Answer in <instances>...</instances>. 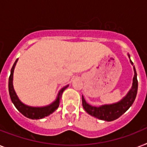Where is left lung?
<instances>
[{
    "mask_svg": "<svg viewBox=\"0 0 147 147\" xmlns=\"http://www.w3.org/2000/svg\"><path fill=\"white\" fill-rule=\"evenodd\" d=\"M131 63L133 65L131 60ZM134 76L133 78L132 88L125 98L122 99L120 102L114 103V104L104 105L102 107H91L88 103H87L82 96V105H83L84 110L92 116L108 121L115 120L122 114H124L133 104L137 96V93H138V82L137 78V72H136L134 66Z\"/></svg>",
    "mask_w": 147,
    "mask_h": 147,
    "instance_id": "1",
    "label": "left lung"
}]
</instances>
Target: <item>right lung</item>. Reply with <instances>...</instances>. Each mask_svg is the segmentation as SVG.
<instances>
[{
  "instance_id": "add662e5",
  "label": "right lung",
  "mask_w": 147,
  "mask_h": 147,
  "mask_svg": "<svg viewBox=\"0 0 147 147\" xmlns=\"http://www.w3.org/2000/svg\"><path fill=\"white\" fill-rule=\"evenodd\" d=\"M16 59L11 69V72H10V76L9 77V93L10 98H11L12 102H13L14 106L16 107L18 110L20 111V113H22V115H25L26 117L31 119H39L45 118V116H47L51 113H53L57 108L59 107V102H60V99H61V96L63 92L64 91L65 88H67V86H65L64 88H63L61 90H59V94H58V96H57V100L54 102H53L52 104L50 106L45 107H28L26 105L23 104L21 101L19 100L18 96H16V94L15 93V90L13 89V71L15 65L17 63Z\"/></svg>"
}]
</instances>
